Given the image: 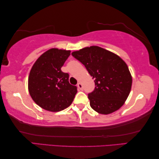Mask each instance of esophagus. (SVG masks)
<instances>
[{"mask_svg":"<svg viewBox=\"0 0 159 159\" xmlns=\"http://www.w3.org/2000/svg\"><path fill=\"white\" fill-rule=\"evenodd\" d=\"M77 87L79 88V89H80V90H82L83 89V87H82V83H78L77 84Z\"/></svg>","mask_w":159,"mask_h":159,"instance_id":"obj_1","label":"esophagus"}]
</instances>
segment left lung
Instances as JSON below:
<instances>
[{"instance_id": "left-lung-1", "label": "left lung", "mask_w": 159, "mask_h": 159, "mask_svg": "<svg viewBox=\"0 0 159 159\" xmlns=\"http://www.w3.org/2000/svg\"><path fill=\"white\" fill-rule=\"evenodd\" d=\"M72 55L84 65L94 79L95 89L88 95L91 107L103 115L121 108L128 97L132 83L126 62L116 53L97 46L80 49Z\"/></svg>"}]
</instances>
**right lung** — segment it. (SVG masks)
<instances>
[{
    "label": "right lung",
    "mask_w": 159,
    "mask_h": 159,
    "mask_svg": "<svg viewBox=\"0 0 159 159\" xmlns=\"http://www.w3.org/2000/svg\"><path fill=\"white\" fill-rule=\"evenodd\" d=\"M70 51L53 48L36 60L28 78V90L33 101L44 110L58 112L71 105L77 92L69 83V75L61 67Z\"/></svg>",
    "instance_id": "right-lung-1"
}]
</instances>
